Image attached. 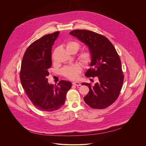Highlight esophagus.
I'll use <instances>...</instances> for the list:
<instances>
[{
    "mask_svg": "<svg viewBox=\"0 0 146 146\" xmlns=\"http://www.w3.org/2000/svg\"><path fill=\"white\" fill-rule=\"evenodd\" d=\"M72 84H73V85H76V86H80L81 85V84L79 82H73Z\"/></svg>",
    "mask_w": 146,
    "mask_h": 146,
    "instance_id": "esophagus-1",
    "label": "esophagus"
}]
</instances>
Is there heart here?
<instances>
[{
	"instance_id": "obj_1",
	"label": "heart",
	"mask_w": 146,
	"mask_h": 146,
	"mask_svg": "<svg viewBox=\"0 0 146 146\" xmlns=\"http://www.w3.org/2000/svg\"><path fill=\"white\" fill-rule=\"evenodd\" d=\"M66 48L68 50L77 51L80 48L79 43L75 41H70L66 45ZM79 60L84 66H88L91 61V55L89 51L82 52L79 56ZM81 72V68L78 64H74L70 67H66L62 70V74L66 78L70 79H74L77 78Z\"/></svg>"
}]
</instances>
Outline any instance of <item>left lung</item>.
<instances>
[{"instance_id": "1", "label": "left lung", "mask_w": 146, "mask_h": 146, "mask_svg": "<svg viewBox=\"0 0 146 146\" xmlns=\"http://www.w3.org/2000/svg\"><path fill=\"white\" fill-rule=\"evenodd\" d=\"M85 44L91 55L90 68L85 73L88 77L97 76V83L88 86L89 93L84 97L85 102L94 109H104L117 99L124 76L121 63L114 46L106 37L88 30L76 29L70 33Z\"/></svg>"}]
</instances>
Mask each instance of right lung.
<instances>
[{
    "label": "right lung",
    "mask_w": 146,
    "mask_h": 146,
    "mask_svg": "<svg viewBox=\"0 0 146 146\" xmlns=\"http://www.w3.org/2000/svg\"><path fill=\"white\" fill-rule=\"evenodd\" d=\"M60 32L45 35L31 44L23 55L20 80L33 104L42 111H54L64 104L70 82L61 80L58 85L48 83V69L51 67V50Z\"/></svg>",
    "instance_id": "add662e5"
}]
</instances>
